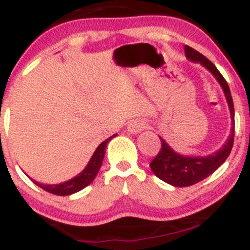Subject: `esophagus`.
Masks as SVG:
<instances>
[{"label": "esophagus", "instance_id": "34e87169", "mask_svg": "<svg viewBox=\"0 0 250 250\" xmlns=\"http://www.w3.org/2000/svg\"><path fill=\"white\" fill-rule=\"evenodd\" d=\"M146 128H147V123L143 121V120H135V121L129 123L127 130L130 134H139L140 131H142Z\"/></svg>", "mask_w": 250, "mask_h": 250}]
</instances>
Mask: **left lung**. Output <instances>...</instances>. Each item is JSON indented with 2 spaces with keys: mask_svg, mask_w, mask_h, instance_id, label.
Masks as SVG:
<instances>
[{
  "mask_svg": "<svg viewBox=\"0 0 250 250\" xmlns=\"http://www.w3.org/2000/svg\"><path fill=\"white\" fill-rule=\"evenodd\" d=\"M185 54L189 61L194 63H200L201 65L210 71L211 75L217 80L225 93L226 100L228 102L229 111H230L231 128L230 134L225 142V145L215 153L207 155V156H185V155L176 153L165 140L160 136L162 146L159 154L150 163V169L160 180L165 181L174 187H188L193 186L200 181L205 180L209 175H211L226 161L227 157L230 154L234 145L235 134V113L234 103L231 99L230 89L225 77L221 75L217 68L211 63L206 56L200 54L199 51L193 49L189 45H185Z\"/></svg>",
  "mask_w": 250,
  "mask_h": 250,
  "instance_id": "8db88e82",
  "label": "left lung"
}]
</instances>
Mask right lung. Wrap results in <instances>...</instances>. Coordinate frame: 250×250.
Instances as JSON below:
<instances>
[{
  "mask_svg": "<svg viewBox=\"0 0 250 250\" xmlns=\"http://www.w3.org/2000/svg\"><path fill=\"white\" fill-rule=\"evenodd\" d=\"M117 134H114L113 136L108 137L105 141H103L99 147L96 148V150L94 151L93 156L89 160L88 165L85 166V168L83 169L81 173H79L73 179L64 181L62 183H57V185H45V183H40L37 181H34L36 186H39L40 188H42L43 190L48 191V193L60 195V196H67V195L75 194L77 191L82 190L83 188H85L87 186L90 185L93 182L94 179L96 177L97 173H99L100 168L102 166L103 157L105 154V147H107L108 142L110 141L113 137H115Z\"/></svg>",
  "mask_w": 250,
  "mask_h": 250,
  "instance_id": "1",
  "label": "right lung"
}]
</instances>
